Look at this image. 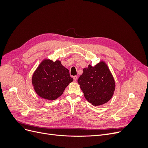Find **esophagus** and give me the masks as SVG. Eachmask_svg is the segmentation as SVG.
<instances>
[{
	"label": "esophagus",
	"mask_w": 148,
	"mask_h": 148,
	"mask_svg": "<svg viewBox=\"0 0 148 148\" xmlns=\"http://www.w3.org/2000/svg\"><path fill=\"white\" fill-rule=\"evenodd\" d=\"M73 79H74V82H77V79H78V77H77V76H75V77H73Z\"/></svg>",
	"instance_id": "34e87169"
}]
</instances>
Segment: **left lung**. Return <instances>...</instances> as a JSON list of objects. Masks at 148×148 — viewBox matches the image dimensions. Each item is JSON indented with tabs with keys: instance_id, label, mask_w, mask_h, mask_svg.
Here are the masks:
<instances>
[{
	"instance_id": "1",
	"label": "left lung",
	"mask_w": 148,
	"mask_h": 148,
	"mask_svg": "<svg viewBox=\"0 0 148 148\" xmlns=\"http://www.w3.org/2000/svg\"><path fill=\"white\" fill-rule=\"evenodd\" d=\"M78 83L86 100L95 106L108 102L115 86L112 75L104 62L95 66L89 65L87 69H84Z\"/></svg>"
}]
</instances>
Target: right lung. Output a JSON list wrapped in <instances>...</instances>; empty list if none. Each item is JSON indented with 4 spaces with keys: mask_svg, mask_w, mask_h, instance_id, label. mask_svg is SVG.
Listing matches in <instances>:
<instances>
[{
    "mask_svg": "<svg viewBox=\"0 0 148 148\" xmlns=\"http://www.w3.org/2000/svg\"><path fill=\"white\" fill-rule=\"evenodd\" d=\"M73 81L69 70L59 60H44L33 75L32 83L38 95L44 99L55 100Z\"/></svg>",
    "mask_w": 148,
    "mask_h": 148,
    "instance_id": "add662e5",
    "label": "right lung"
}]
</instances>
